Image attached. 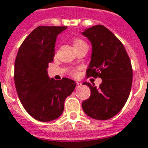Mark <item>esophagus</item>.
I'll return each mask as SVG.
<instances>
[{
  "instance_id": "obj_1",
  "label": "esophagus",
  "mask_w": 148,
  "mask_h": 148,
  "mask_svg": "<svg viewBox=\"0 0 148 148\" xmlns=\"http://www.w3.org/2000/svg\"><path fill=\"white\" fill-rule=\"evenodd\" d=\"M76 85H77V87H80L82 85V84L80 82H76Z\"/></svg>"
}]
</instances>
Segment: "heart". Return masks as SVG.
Listing matches in <instances>:
<instances>
[{"label":"heart","mask_w":148,"mask_h":148,"mask_svg":"<svg viewBox=\"0 0 148 148\" xmlns=\"http://www.w3.org/2000/svg\"><path fill=\"white\" fill-rule=\"evenodd\" d=\"M82 42H84L81 41V40L76 39L75 41V45H78V44H80V43ZM75 45H74V46H75ZM72 74H73V75H75V74H76V71H75V70H73V72H72Z\"/></svg>","instance_id":"1"}]
</instances>
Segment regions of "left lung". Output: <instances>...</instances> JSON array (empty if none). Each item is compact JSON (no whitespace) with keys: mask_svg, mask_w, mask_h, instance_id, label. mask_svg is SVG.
<instances>
[{"mask_svg":"<svg viewBox=\"0 0 148 148\" xmlns=\"http://www.w3.org/2000/svg\"><path fill=\"white\" fill-rule=\"evenodd\" d=\"M92 46L87 76L102 79L99 88L87 82L90 96L82 103L84 113L96 120H108L127 102L132 83L131 61L123 44L110 30L95 25L82 32Z\"/></svg>","mask_w":148,"mask_h":148,"instance_id":"1","label":"left lung"}]
</instances>
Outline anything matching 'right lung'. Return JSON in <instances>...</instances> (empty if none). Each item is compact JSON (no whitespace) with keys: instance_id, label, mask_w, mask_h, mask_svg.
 <instances>
[{"instance_id":"add662e5","label":"right lung","mask_w":148,"mask_h":148,"mask_svg":"<svg viewBox=\"0 0 148 148\" xmlns=\"http://www.w3.org/2000/svg\"><path fill=\"white\" fill-rule=\"evenodd\" d=\"M67 27H38L26 38L17 53L14 80L26 111L40 121L57 119L64 111V100L75 89L73 79L55 80L48 76V64L53 60L58 35Z\"/></svg>"}]
</instances>
